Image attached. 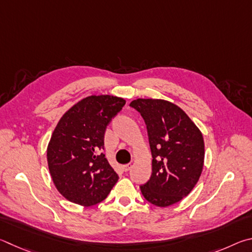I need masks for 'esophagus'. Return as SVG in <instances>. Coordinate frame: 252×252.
I'll return each instance as SVG.
<instances>
[{
    "label": "esophagus",
    "instance_id": "1",
    "mask_svg": "<svg viewBox=\"0 0 252 252\" xmlns=\"http://www.w3.org/2000/svg\"><path fill=\"white\" fill-rule=\"evenodd\" d=\"M131 167H133V164H127V165H124L123 168L125 171H128L131 169Z\"/></svg>",
    "mask_w": 252,
    "mask_h": 252
}]
</instances>
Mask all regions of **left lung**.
Segmentation results:
<instances>
[{
	"label": "left lung",
	"instance_id": "left-lung-1",
	"mask_svg": "<svg viewBox=\"0 0 252 252\" xmlns=\"http://www.w3.org/2000/svg\"><path fill=\"white\" fill-rule=\"evenodd\" d=\"M147 126L152 176L140 186L145 199L168 207L184 199L196 186L204 168L205 143L200 129L174 103L137 98L130 103Z\"/></svg>",
	"mask_w": 252,
	"mask_h": 252
}]
</instances>
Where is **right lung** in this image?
I'll return each mask as SVG.
<instances>
[{"mask_svg":"<svg viewBox=\"0 0 252 252\" xmlns=\"http://www.w3.org/2000/svg\"><path fill=\"white\" fill-rule=\"evenodd\" d=\"M113 95H91L57 123L47 145L53 183L68 201L84 207L103 201L119 179L103 153L106 126L125 105Z\"/></svg>","mask_w":252,"mask_h":252,"instance_id":"1","label":"right lung"}]
</instances>
